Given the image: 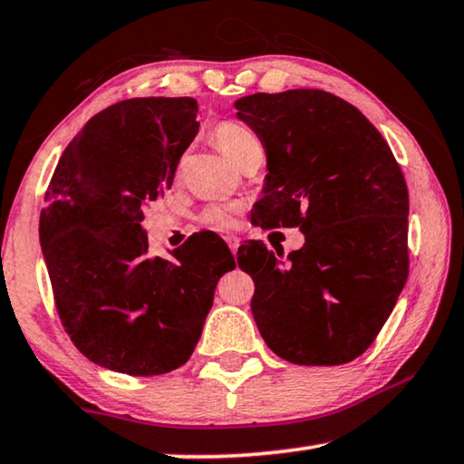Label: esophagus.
I'll list each match as a JSON object with an SVG mask.
<instances>
[{
  "label": "esophagus",
  "mask_w": 464,
  "mask_h": 464,
  "mask_svg": "<svg viewBox=\"0 0 464 464\" xmlns=\"http://www.w3.org/2000/svg\"><path fill=\"white\" fill-rule=\"evenodd\" d=\"M225 241H227V243H229V249L233 251V256H235V254H237V249H239V239H237V237H235V235H227V237H225Z\"/></svg>",
  "instance_id": "34e87169"
}]
</instances>
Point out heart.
Segmentation results:
<instances>
[{
  "label": "heart",
  "mask_w": 464,
  "mask_h": 464,
  "mask_svg": "<svg viewBox=\"0 0 464 464\" xmlns=\"http://www.w3.org/2000/svg\"><path fill=\"white\" fill-rule=\"evenodd\" d=\"M215 140L218 149H221L229 160L237 163V166L249 160L251 155L262 153V145L254 135V130H249L247 127H243V124L233 121L218 124L215 129ZM235 213H237V208L231 207V204H215V207L204 210L202 223L207 225L208 229H229L235 223Z\"/></svg>",
  "instance_id": "heart-1"
}]
</instances>
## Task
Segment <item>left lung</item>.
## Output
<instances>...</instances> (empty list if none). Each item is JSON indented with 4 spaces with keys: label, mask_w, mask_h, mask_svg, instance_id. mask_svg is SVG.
<instances>
[{
    "label": "left lung",
    "mask_w": 464,
    "mask_h": 464,
    "mask_svg": "<svg viewBox=\"0 0 464 464\" xmlns=\"http://www.w3.org/2000/svg\"><path fill=\"white\" fill-rule=\"evenodd\" d=\"M233 106L266 149L268 174L251 218L304 235L286 260L262 241L239 247V268L256 285V325L293 364L352 362L379 335L410 274L401 168L372 122L329 92L254 93Z\"/></svg>",
    "instance_id": "8db88e82"
}]
</instances>
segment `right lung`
Wrapping results in <instances>:
<instances>
[{
	"label": "right lung",
	"instance_id": "add662e5",
	"mask_svg": "<svg viewBox=\"0 0 464 464\" xmlns=\"http://www.w3.org/2000/svg\"><path fill=\"white\" fill-rule=\"evenodd\" d=\"M194 98H132L102 110L63 151L41 213V247L63 327L93 364L153 376L188 362L235 260L192 235L149 256V202L174 182L198 122Z\"/></svg>",
	"mask_w": 464,
	"mask_h": 464
}]
</instances>
